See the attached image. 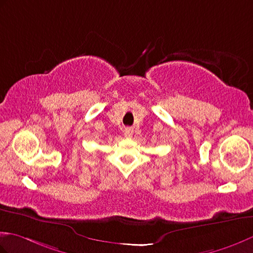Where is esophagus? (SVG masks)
<instances>
[{
    "label": "esophagus",
    "instance_id": "1",
    "mask_svg": "<svg viewBox=\"0 0 253 253\" xmlns=\"http://www.w3.org/2000/svg\"><path fill=\"white\" fill-rule=\"evenodd\" d=\"M133 135V130L131 127H126L125 130V136L126 137H131Z\"/></svg>",
    "mask_w": 253,
    "mask_h": 253
}]
</instances>
